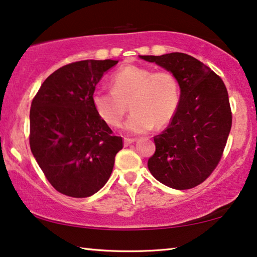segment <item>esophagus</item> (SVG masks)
Wrapping results in <instances>:
<instances>
[{
    "instance_id": "esophagus-1",
    "label": "esophagus",
    "mask_w": 257,
    "mask_h": 257,
    "mask_svg": "<svg viewBox=\"0 0 257 257\" xmlns=\"http://www.w3.org/2000/svg\"><path fill=\"white\" fill-rule=\"evenodd\" d=\"M136 138H124V144H125V146H128V145H131V144H133L136 142Z\"/></svg>"
}]
</instances>
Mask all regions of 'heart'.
I'll list each match as a JSON object with an SVG mask.
<instances>
[{"label": "heart", "mask_w": 257, "mask_h": 257, "mask_svg": "<svg viewBox=\"0 0 257 257\" xmlns=\"http://www.w3.org/2000/svg\"><path fill=\"white\" fill-rule=\"evenodd\" d=\"M111 89H96L91 101L98 115L111 127L121 126L128 104L132 113L125 127L132 133H146L154 126L172 121L180 103V84L167 70L126 65L112 73Z\"/></svg>", "instance_id": "b5f03b06"}]
</instances>
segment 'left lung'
Returning a JSON list of instances; mask_svg holds the SVG:
<instances>
[{"mask_svg": "<svg viewBox=\"0 0 257 257\" xmlns=\"http://www.w3.org/2000/svg\"><path fill=\"white\" fill-rule=\"evenodd\" d=\"M140 58L174 73L181 91L177 113L153 138L156 152L147 166L168 187H195L213 173L226 147L231 128L227 87L213 70L182 52Z\"/></svg>", "mask_w": 257, "mask_h": 257, "instance_id": "8db88e82", "label": "left lung"}]
</instances>
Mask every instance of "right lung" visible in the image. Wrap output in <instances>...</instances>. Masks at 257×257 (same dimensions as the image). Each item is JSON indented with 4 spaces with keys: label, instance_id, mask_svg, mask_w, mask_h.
Segmentation results:
<instances>
[{
    "label": "right lung",
    "instance_id": "add662e5",
    "mask_svg": "<svg viewBox=\"0 0 257 257\" xmlns=\"http://www.w3.org/2000/svg\"><path fill=\"white\" fill-rule=\"evenodd\" d=\"M118 61H79L62 66L42 84L30 107V149L52 187L87 198L106 184L122 138L94 110L91 96Z\"/></svg>",
    "mask_w": 257,
    "mask_h": 257
}]
</instances>
